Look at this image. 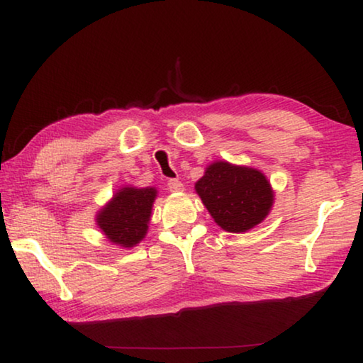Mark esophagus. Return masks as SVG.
<instances>
[{"label": "esophagus", "mask_w": 363, "mask_h": 363, "mask_svg": "<svg viewBox=\"0 0 363 363\" xmlns=\"http://www.w3.org/2000/svg\"><path fill=\"white\" fill-rule=\"evenodd\" d=\"M167 188H169L170 191H182L183 183L178 180V178H170V180L167 182Z\"/></svg>", "instance_id": "34e87169"}]
</instances>
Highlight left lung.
<instances>
[{"label": "left lung", "instance_id": "8db88e82", "mask_svg": "<svg viewBox=\"0 0 363 363\" xmlns=\"http://www.w3.org/2000/svg\"><path fill=\"white\" fill-rule=\"evenodd\" d=\"M198 194L224 230L240 233L258 225L272 206V189L261 172L216 162L196 185Z\"/></svg>", "mask_w": 363, "mask_h": 363}]
</instances>
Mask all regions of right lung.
<instances>
[{
	"instance_id": "obj_1",
	"label": "right lung",
	"mask_w": 363,
	"mask_h": 363,
	"mask_svg": "<svg viewBox=\"0 0 363 363\" xmlns=\"http://www.w3.org/2000/svg\"><path fill=\"white\" fill-rule=\"evenodd\" d=\"M154 188H123L113 201L100 211L97 222L110 242L133 247L146 235L150 209L155 198Z\"/></svg>"
}]
</instances>
